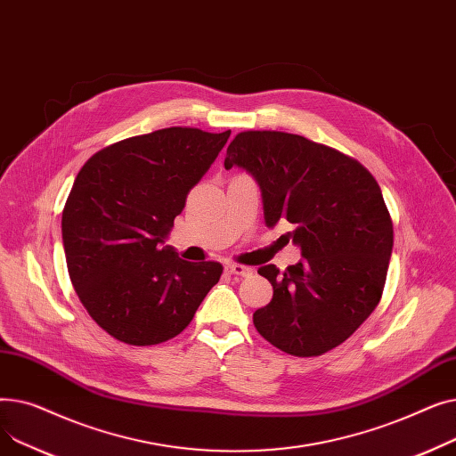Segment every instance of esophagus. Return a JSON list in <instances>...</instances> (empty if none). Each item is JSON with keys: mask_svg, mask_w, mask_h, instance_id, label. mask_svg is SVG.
<instances>
[{"mask_svg": "<svg viewBox=\"0 0 456 456\" xmlns=\"http://www.w3.org/2000/svg\"><path fill=\"white\" fill-rule=\"evenodd\" d=\"M225 272L229 275H238V277H249L253 273V268H248V266H242V265H227L225 266Z\"/></svg>", "mask_w": 456, "mask_h": 456, "instance_id": "34e87169", "label": "esophagus"}]
</instances>
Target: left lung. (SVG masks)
<instances>
[{
  "instance_id": "left-lung-1",
  "label": "left lung",
  "mask_w": 456,
  "mask_h": 456,
  "mask_svg": "<svg viewBox=\"0 0 456 456\" xmlns=\"http://www.w3.org/2000/svg\"><path fill=\"white\" fill-rule=\"evenodd\" d=\"M260 186L265 222H289L301 260L282 273L258 268L273 297L253 314L272 346L318 356L346 342L385 289L394 227L382 191L354 159L299 134L246 131L229 143L225 167Z\"/></svg>"
}]
</instances>
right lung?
<instances>
[{"label": "right lung", "mask_w": 456, "mask_h": 456, "mask_svg": "<svg viewBox=\"0 0 456 456\" xmlns=\"http://www.w3.org/2000/svg\"><path fill=\"white\" fill-rule=\"evenodd\" d=\"M229 136L159 129L103 148L77 174L62 210L68 273L90 318L116 340L177 337L220 281V262H186L164 240Z\"/></svg>", "instance_id": "right-lung-1"}]
</instances>
